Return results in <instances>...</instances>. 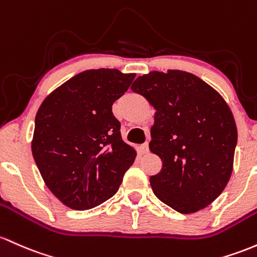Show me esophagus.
I'll use <instances>...</instances> for the list:
<instances>
[{"instance_id": "obj_1", "label": "esophagus", "mask_w": 257, "mask_h": 257, "mask_svg": "<svg viewBox=\"0 0 257 257\" xmlns=\"http://www.w3.org/2000/svg\"><path fill=\"white\" fill-rule=\"evenodd\" d=\"M140 150H142L143 154H148V152H149V144L148 143L143 144V145L140 146Z\"/></svg>"}]
</instances>
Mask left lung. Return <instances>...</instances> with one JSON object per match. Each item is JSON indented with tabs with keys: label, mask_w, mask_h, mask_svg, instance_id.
<instances>
[{
	"label": "left lung",
	"mask_w": 257,
	"mask_h": 257,
	"mask_svg": "<svg viewBox=\"0 0 257 257\" xmlns=\"http://www.w3.org/2000/svg\"><path fill=\"white\" fill-rule=\"evenodd\" d=\"M131 89L156 109L149 148L162 168L150 177L154 194L180 213L208 206L230 178L238 140L223 97L183 70L151 72Z\"/></svg>",
	"instance_id": "obj_1"
}]
</instances>
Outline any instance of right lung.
Wrapping results in <instances>:
<instances>
[{"instance_id":"1","label":"right lung","mask_w":257,"mask_h":257,"mask_svg":"<svg viewBox=\"0 0 257 257\" xmlns=\"http://www.w3.org/2000/svg\"><path fill=\"white\" fill-rule=\"evenodd\" d=\"M135 74L81 72L44 100L35 117L34 160L45 184L73 210H89L118 191L137 152L122 140L112 105Z\"/></svg>"}]
</instances>
